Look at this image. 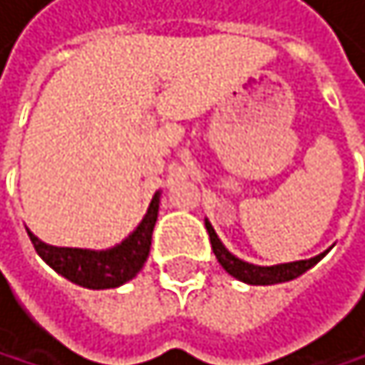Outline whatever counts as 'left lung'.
Returning a JSON list of instances; mask_svg holds the SVG:
<instances>
[{"mask_svg": "<svg viewBox=\"0 0 365 365\" xmlns=\"http://www.w3.org/2000/svg\"><path fill=\"white\" fill-rule=\"evenodd\" d=\"M205 230L210 234V243H212V252L217 256V260L221 262V267L238 278V280H243L247 284H276V282H287V280H293V278H298L302 276L307 269H311L313 264L317 260L324 258V254H319L315 258H309V260H296V262H284V264H276V267H256V264H250V262H243L241 258H236L232 256L223 243L219 241V236L217 232L212 230V225H210L205 221Z\"/></svg>", "mask_w": 365, "mask_h": 365, "instance_id": "obj_1", "label": "left lung"}]
</instances>
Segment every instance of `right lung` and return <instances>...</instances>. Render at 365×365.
<instances>
[{
    "label": "right lung",
    "mask_w": 365,
    "mask_h": 365,
    "mask_svg": "<svg viewBox=\"0 0 365 365\" xmlns=\"http://www.w3.org/2000/svg\"><path fill=\"white\" fill-rule=\"evenodd\" d=\"M158 207H160V195L153 197L148 212L138 225V230L122 245L107 252L52 247L41 243L32 232H28V236L36 254L67 280L87 289H113L131 280L142 269L144 260L148 258L150 236L158 221Z\"/></svg>",
    "instance_id": "obj_1"
}]
</instances>
